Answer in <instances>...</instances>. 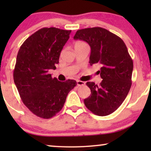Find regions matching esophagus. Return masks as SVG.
I'll list each match as a JSON object with an SVG mask.
<instances>
[{
	"instance_id": "34e87169",
	"label": "esophagus",
	"mask_w": 151,
	"mask_h": 151,
	"mask_svg": "<svg viewBox=\"0 0 151 151\" xmlns=\"http://www.w3.org/2000/svg\"><path fill=\"white\" fill-rule=\"evenodd\" d=\"M84 84H85V82H84L80 81V80H78V81H77V85H78V86H84Z\"/></svg>"
}]
</instances>
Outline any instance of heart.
Listing matches in <instances>:
<instances>
[{
    "instance_id": "b5f03b06",
    "label": "heart",
    "mask_w": 151,
    "mask_h": 151,
    "mask_svg": "<svg viewBox=\"0 0 151 151\" xmlns=\"http://www.w3.org/2000/svg\"><path fill=\"white\" fill-rule=\"evenodd\" d=\"M88 47V45L86 44V42H83V41H80V40L76 41L75 44H74V47H75V49L80 48V47Z\"/></svg>"
}]
</instances>
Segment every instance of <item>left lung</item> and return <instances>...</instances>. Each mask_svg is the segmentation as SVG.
Wrapping results in <instances>:
<instances>
[{
  "label": "left lung",
  "mask_w": 151,
  "mask_h": 151,
  "mask_svg": "<svg viewBox=\"0 0 151 151\" xmlns=\"http://www.w3.org/2000/svg\"><path fill=\"white\" fill-rule=\"evenodd\" d=\"M73 38L90 45L91 65L99 64L100 84L87 82L91 96L84 99L86 108L95 115L106 116L116 111L127 98L132 84L133 63L124 41L106 29L86 28L78 30Z\"/></svg>",
  "instance_id": "1"
}]
</instances>
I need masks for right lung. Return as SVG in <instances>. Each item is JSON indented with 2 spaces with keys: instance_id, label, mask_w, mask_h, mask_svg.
Instances as JSON below:
<instances>
[{
  "instance_id": "right-lung-1",
  "label": "right lung",
  "mask_w": 151,
  "mask_h": 151,
  "mask_svg": "<svg viewBox=\"0 0 151 151\" xmlns=\"http://www.w3.org/2000/svg\"><path fill=\"white\" fill-rule=\"evenodd\" d=\"M71 30L44 27L30 36L18 51L14 80L23 104L41 118L61 111L68 93L77 85L74 80L60 82L49 74L55 69Z\"/></svg>"
}]
</instances>
